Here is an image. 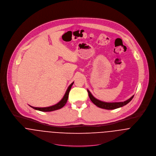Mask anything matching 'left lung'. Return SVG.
Segmentation results:
<instances>
[{
  "mask_svg": "<svg viewBox=\"0 0 156 156\" xmlns=\"http://www.w3.org/2000/svg\"><path fill=\"white\" fill-rule=\"evenodd\" d=\"M88 95H89V98L91 100V101L96 105L97 107L105 109H108V110H112V109H115L121 107H122L127 104H128L133 98V96H132L130 98L129 100L124 101V102H118V103H106V102H103L101 101H100L97 99H96L89 92V90H88Z\"/></svg>",
  "mask_w": 156,
  "mask_h": 156,
  "instance_id": "left-lung-1",
  "label": "left lung"
}]
</instances>
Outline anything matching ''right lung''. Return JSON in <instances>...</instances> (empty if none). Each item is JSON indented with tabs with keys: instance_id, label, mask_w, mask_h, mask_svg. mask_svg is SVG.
<instances>
[{
	"instance_id": "add662e5",
	"label": "right lung",
	"mask_w": 156,
	"mask_h": 156,
	"mask_svg": "<svg viewBox=\"0 0 156 156\" xmlns=\"http://www.w3.org/2000/svg\"><path fill=\"white\" fill-rule=\"evenodd\" d=\"M74 82H73L68 88L67 91L63 97V98L56 105H53L52 106H50V107H47V108H35V107H32L31 106H30L31 108H32L33 109H35V110H38L42 112H51L53 111H56L58 109H59L61 108H62V107H64L65 106V105L67 103V100H68V94L69 92V90L71 88L72 85H73Z\"/></svg>"
}]
</instances>
